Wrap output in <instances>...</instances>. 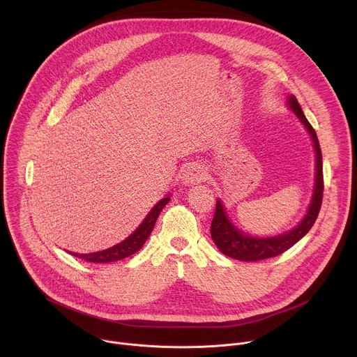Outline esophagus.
<instances>
[{
    "label": "esophagus",
    "instance_id": "1",
    "mask_svg": "<svg viewBox=\"0 0 357 357\" xmlns=\"http://www.w3.org/2000/svg\"><path fill=\"white\" fill-rule=\"evenodd\" d=\"M206 178L205 171L197 164H188L183 171H182V176L181 181L185 186H192V185H197L200 183L203 179Z\"/></svg>",
    "mask_w": 357,
    "mask_h": 357
}]
</instances>
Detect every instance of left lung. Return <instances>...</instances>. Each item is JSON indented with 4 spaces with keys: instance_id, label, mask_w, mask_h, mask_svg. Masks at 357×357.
Here are the masks:
<instances>
[{
    "instance_id": "obj_1",
    "label": "left lung",
    "mask_w": 357,
    "mask_h": 357,
    "mask_svg": "<svg viewBox=\"0 0 357 357\" xmlns=\"http://www.w3.org/2000/svg\"><path fill=\"white\" fill-rule=\"evenodd\" d=\"M285 106L299 120V123L305 127V130H307L314 145L315 182H314L311 202L307 212H305L303 218L295 227L275 236L260 237V236H251L243 231L241 229H238L229 218L222 200L218 199L215 218L211 226V234L218 248L225 254V256L230 259L240 260V261H259V260L275 257L278 254L292 247L295 243H298L305 234H307L318 218L321 203H322V192H324L322 154L319 148V141L315 130L312 128L307 117H305L301 106L298 105L295 96L289 94L287 97Z\"/></svg>"
}]
</instances>
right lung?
<instances>
[{"label":"right lung","instance_id":"add662e5","mask_svg":"<svg viewBox=\"0 0 357 357\" xmlns=\"http://www.w3.org/2000/svg\"><path fill=\"white\" fill-rule=\"evenodd\" d=\"M169 200H171V195L164 196L157 203V205H154V208L148 212V215L141 222V225L121 243H119L110 248L96 251V252H89V254H79V252H72V251H69V252L72 254V256L86 260L89 263H113V261H119V260L132 256V254H135L144 245V243L148 240L152 229H154V226H155V222H157L161 211L165 208V205Z\"/></svg>","mask_w":357,"mask_h":357}]
</instances>
